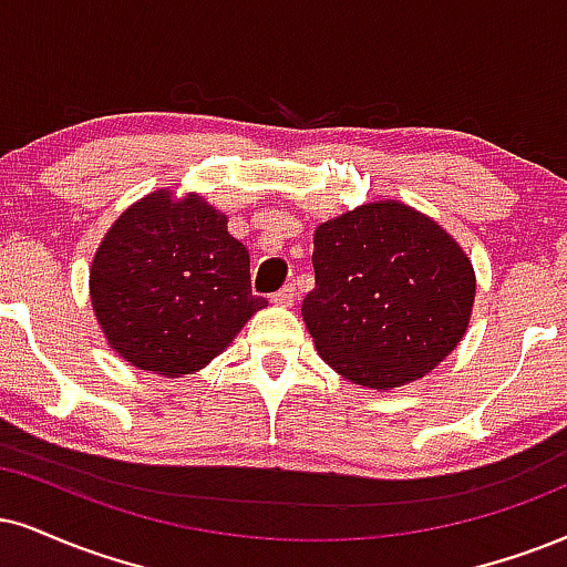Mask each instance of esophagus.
Wrapping results in <instances>:
<instances>
[{
	"label": "esophagus",
	"mask_w": 567,
	"mask_h": 567,
	"mask_svg": "<svg viewBox=\"0 0 567 567\" xmlns=\"http://www.w3.org/2000/svg\"><path fill=\"white\" fill-rule=\"evenodd\" d=\"M295 297H297V286L295 284H286L284 289H278L276 295H270V302L286 307V305L295 302Z\"/></svg>",
	"instance_id": "34e87169"
}]
</instances>
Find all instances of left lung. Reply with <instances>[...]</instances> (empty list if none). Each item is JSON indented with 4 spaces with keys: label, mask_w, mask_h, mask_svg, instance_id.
Listing matches in <instances>:
<instances>
[{
    "label": "left lung",
    "mask_w": 567,
    "mask_h": 567,
    "mask_svg": "<svg viewBox=\"0 0 567 567\" xmlns=\"http://www.w3.org/2000/svg\"><path fill=\"white\" fill-rule=\"evenodd\" d=\"M307 331L328 365L368 389L423 379L463 339L476 276L431 218L373 202L316 230Z\"/></svg>",
    "instance_id": "left-lung-1"
}]
</instances>
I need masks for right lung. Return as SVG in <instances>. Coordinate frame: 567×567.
Wrapping results in <instances>:
<instances>
[{
	"mask_svg": "<svg viewBox=\"0 0 567 567\" xmlns=\"http://www.w3.org/2000/svg\"><path fill=\"white\" fill-rule=\"evenodd\" d=\"M91 305L121 358L167 379L207 365L265 307L249 251L205 199L155 192L128 207L91 265Z\"/></svg>",
	"mask_w": 567,
	"mask_h": 567,
	"instance_id": "1",
	"label": "right lung"
}]
</instances>
